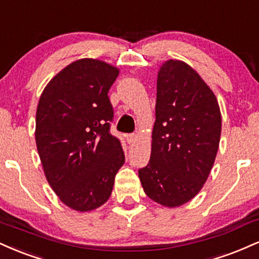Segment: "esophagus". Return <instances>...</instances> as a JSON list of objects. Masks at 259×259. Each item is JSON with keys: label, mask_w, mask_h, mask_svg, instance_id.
Segmentation results:
<instances>
[{"label": "esophagus", "mask_w": 259, "mask_h": 259, "mask_svg": "<svg viewBox=\"0 0 259 259\" xmlns=\"http://www.w3.org/2000/svg\"><path fill=\"white\" fill-rule=\"evenodd\" d=\"M126 140L130 145H133V143L138 141V135L136 134H129V135H126Z\"/></svg>", "instance_id": "obj_1"}]
</instances>
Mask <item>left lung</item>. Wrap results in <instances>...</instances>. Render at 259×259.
<instances>
[{
	"instance_id": "8db88e82",
	"label": "left lung",
	"mask_w": 259,
	"mask_h": 259,
	"mask_svg": "<svg viewBox=\"0 0 259 259\" xmlns=\"http://www.w3.org/2000/svg\"><path fill=\"white\" fill-rule=\"evenodd\" d=\"M221 129L210 87L186 62L165 61L158 72L151 159L139 170L147 197L166 207L192 200L212 169Z\"/></svg>"
}]
</instances>
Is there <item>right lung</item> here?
Returning <instances> with one entry per match:
<instances>
[{
    "instance_id": "add662e5",
    "label": "right lung",
    "mask_w": 259,
    "mask_h": 259,
    "mask_svg": "<svg viewBox=\"0 0 259 259\" xmlns=\"http://www.w3.org/2000/svg\"><path fill=\"white\" fill-rule=\"evenodd\" d=\"M119 70L98 59H79L47 84L36 112V145L46 179L66 206L95 210L111 197L125 161L110 133L108 90Z\"/></svg>"
}]
</instances>
